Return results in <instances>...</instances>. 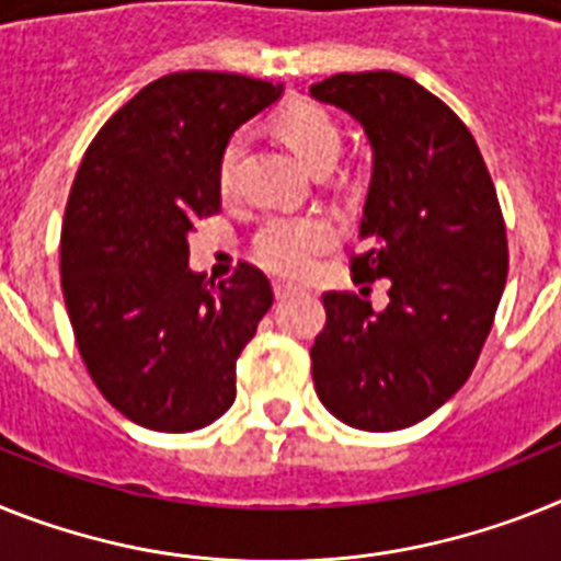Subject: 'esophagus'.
Wrapping results in <instances>:
<instances>
[{
  "label": "esophagus",
  "instance_id": "34e87169",
  "mask_svg": "<svg viewBox=\"0 0 561 561\" xmlns=\"http://www.w3.org/2000/svg\"><path fill=\"white\" fill-rule=\"evenodd\" d=\"M296 285H288V282H273V294H276V299H288V296L296 294Z\"/></svg>",
  "mask_w": 561,
  "mask_h": 561
}]
</instances>
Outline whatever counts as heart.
Returning <instances> with one entry per match:
<instances>
[{
	"label": "heart",
	"mask_w": 561,
	"mask_h": 561,
	"mask_svg": "<svg viewBox=\"0 0 561 561\" xmlns=\"http://www.w3.org/2000/svg\"><path fill=\"white\" fill-rule=\"evenodd\" d=\"M279 130L288 139L290 148L317 171L324 164H333L342 150V128L331 113L313 102H299L282 111ZM244 136L237 134L225 145L219 179L228 185L233 176L239 157H242ZM339 228L331 216L324 214H273L267 216L262 228L253 237V253L267 271L279 276H305L319 259L336 242Z\"/></svg>",
	"instance_id": "b5f03b06"
}]
</instances>
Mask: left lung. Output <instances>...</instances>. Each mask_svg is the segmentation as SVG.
Wrapping results in <instances>:
<instances>
[{
	"label": "left lung",
	"mask_w": 561,
	"mask_h": 561,
	"mask_svg": "<svg viewBox=\"0 0 561 561\" xmlns=\"http://www.w3.org/2000/svg\"><path fill=\"white\" fill-rule=\"evenodd\" d=\"M310 96L351 113L374 150L353 279L390 282L322 296L310 347L317 397L359 431H402L468 382L507 279L496 187L477 139L442 99L393 70L336 73Z\"/></svg>",
	"instance_id": "obj_1"
}]
</instances>
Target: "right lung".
<instances>
[{"label":"right lung","instance_id":"obj_1","mask_svg":"<svg viewBox=\"0 0 561 561\" xmlns=\"http://www.w3.org/2000/svg\"><path fill=\"white\" fill-rule=\"evenodd\" d=\"M282 84L185 70L136 93L102 125L70 187L62 294L82 362L119 413L162 433L210 425L237 399V359L273 305L239 265L205 282L187 237L222 208L225 145Z\"/></svg>","mask_w":561,"mask_h":561}]
</instances>
